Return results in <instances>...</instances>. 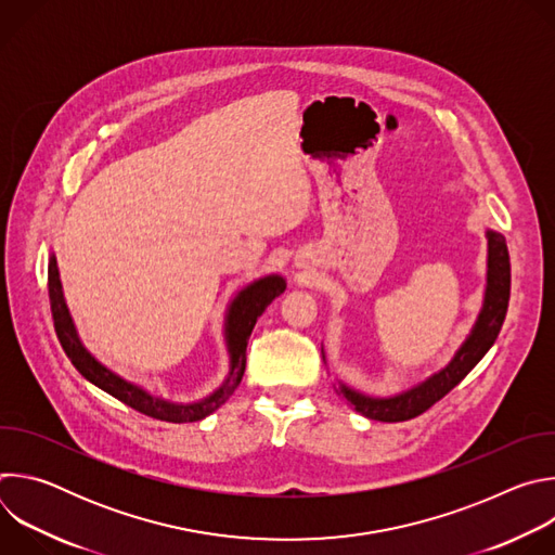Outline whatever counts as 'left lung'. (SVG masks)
<instances>
[{
  "instance_id": "obj_1",
  "label": "left lung",
  "mask_w": 555,
  "mask_h": 555,
  "mask_svg": "<svg viewBox=\"0 0 555 555\" xmlns=\"http://www.w3.org/2000/svg\"><path fill=\"white\" fill-rule=\"evenodd\" d=\"M509 285H512V270H509V253L505 236L488 230V287L483 309L474 325L467 340L461 345L456 356L450 360L446 369L422 382L420 386L395 395V398H369L345 384H340L338 392H343L351 406L375 422H406L422 413H426L433 404H437L443 395H448L474 366L481 362V358L490 351L496 343L507 305H509ZM325 358V356H323Z\"/></svg>"
}]
</instances>
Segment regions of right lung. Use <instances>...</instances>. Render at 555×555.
Listing matches in <instances>:
<instances>
[{"label":"right lung","instance_id":"obj_1","mask_svg":"<svg viewBox=\"0 0 555 555\" xmlns=\"http://www.w3.org/2000/svg\"><path fill=\"white\" fill-rule=\"evenodd\" d=\"M285 292V281L279 274L259 279L250 283L246 289L236 294L228 309V321H225V340H228V351H230V373L225 382L210 395V398L195 402V404H173L165 402L155 395L142 390L140 386L125 382L109 369H105L96 358H92L86 347L78 340L72 319L67 313L63 292H61V281H59V270H56V259L50 257L48 263V294H50V309H52V321H54V332L56 338L65 351V356L72 360L76 371L81 373L86 379L109 392L112 398L120 400L122 404L131 406L133 411L160 420V422H173V424H186V422H199L208 417L212 411H217L234 388L240 386L244 371H246V347L248 338L257 325V319L266 311V307Z\"/></svg>","mask_w":555,"mask_h":555}]
</instances>
